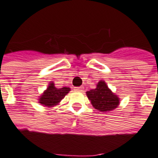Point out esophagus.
<instances>
[{"instance_id": "obj_1", "label": "esophagus", "mask_w": 158, "mask_h": 158, "mask_svg": "<svg viewBox=\"0 0 158 158\" xmlns=\"http://www.w3.org/2000/svg\"><path fill=\"white\" fill-rule=\"evenodd\" d=\"M83 90H84V87L83 86L75 87V88H74V90H76V91H82Z\"/></svg>"}]
</instances>
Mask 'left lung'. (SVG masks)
<instances>
[{
	"label": "left lung",
	"instance_id": "left-lung-1",
	"mask_svg": "<svg viewBox=\"0 0 158 158\" xmlns=\"http://www.w3.org/2000/svg\"><path fill=\"white\" fill-rule=\"evenodd\" d=\"M87 98L95 109L107 112L116 109L120 104V98L113 93L103 80H100L97 88L86 91Z\"/></svg>",
	"mask_w": 158,
	"mask_h": 158
}]
</instances>
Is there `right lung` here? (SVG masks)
I'll use <instances>...</instances> for the list:
<instances>
[{
    "label": "right lung",
    "mask_w": 158,
    "mask_h": 158,
    "mask_svg": "<svg viewBox=\"0 0 158 158\" xmlns=\"http://www.w3.org/2000/svg\"><path fill=\"white\" fill-rule=\"evenodd\" d=\"M70 91L69 87L56 88L55 84L50 82L48 84V88L44 91V93L39 97V103L45 107H53L57 105L62 100L64 97Z\"/></svg>",
    "instance_id": "right-lung-1"
}]
</instances>
